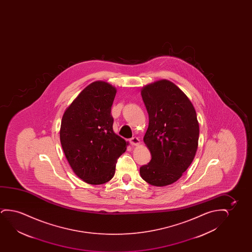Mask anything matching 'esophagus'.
Masks as SVG:
<instances>
[{
    "instance_id": "obj_1",
    "label": "esophagus",
    "mask_w": 252,
    "mask_h": 252,
    "mask_svg": "<svg viewBox=\"0 0 252 252\" xmlns=\"http://www.w3.org/2000/svg\"><path fill=\"white\" fill-rule=\"evenodd\" d=\"M129 141H130V144H131V145H139V143H140L139 139H138L137 137L131 138Z\"/></svg>"
}]
</instances>
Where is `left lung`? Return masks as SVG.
<instances>
[{
	"mask_svg": "<svg viewBox=\"0 0 252 252\" xmlns=\"http://www.w3.org/2000/svg\"><path fill=\"white\" fill-rule=\"evenodd\" d=\"M141 95L149 114L144 142L152 159L140 167V176L153 186L169 185L194 158L200 133L196 112L186 94L168 80L146 85Z\"/></svg>",
	"mask_w": 252,
	"mask_h": 252,
	"instance_id": "left-lung-1",
	"label": "left lung"
}]
</instances>
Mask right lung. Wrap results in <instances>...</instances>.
Returning a JSON list of instances; mask_svg holds the SVG:
<instances>
[{
	"label": "right lung",
	"mask_w": 252,
	"mask_h": 252,
	"mask_svg": "<svg viewBox=\"0 0 252 252\" xmlns=\"http://www.w3.org/2000/svg\"><path fill=\"white\" fill-rule=\"evenodd\" d=\"M116 89L97 81L87 86L63 115L60 142L76 176L98 185L110 181L128 143L114 133L111 108Z\"/></svg>",
	"instance_id": "right-lung-1"
}]
</instances>
